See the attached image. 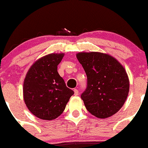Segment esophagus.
<instances>
[{
  "instance_id": "34e87169",
  "label": "esophagus",
  "mask_w": 148,
  "mask_h": 148,
  "mask_svg": "<svg viewBox=\"0 0 148 148\" xmlns=\"http://www.w3.org/2000/svg\"><path fill=\"white\" fill-rule=\"evenodd\" d=\"M79 94V91L77 89H74V95H77Z\"/></svg>"
}]
</instances>
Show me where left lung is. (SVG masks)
Returning <instances> with one entry per match:
<instances>
[{"label": "left lung", "mask_w": 148, "mask_h": 148, "mask_svg": "<svg viewBox=\"0 0 148 148\" xmlns=\"http://www.w3.org/2000/svg\"><path fill=\"white\" fill-rule=\"evenodd\" d=\"M77 58L87 75L81 94L85 108L94 116H112L123 107L129 92V79L116 59L105 53H79Z\"/></svg>", "instance_id": "left-lung-1"}]
</instances>
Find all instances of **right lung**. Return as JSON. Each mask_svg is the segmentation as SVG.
I'll return each instance as SVG.
<instances>
[{
	"mask_svg": "<svg viewBox=\"0 0 148 148\" xmlns=\"http://www.w3.org/2000/svg\"><path fill=\"white\" fill-rule=\"evenodd\" d=\"M63 56V53H53L41 58L29 69L24 80L25 105L40 119L51 120L60 116L74 94L58 73Z\"/></svg>",
	"mask_w": 148,
	"mask_h": 148,
	"instance_id": "add662e5",
	"label": "right lung"
}]
</instances>
